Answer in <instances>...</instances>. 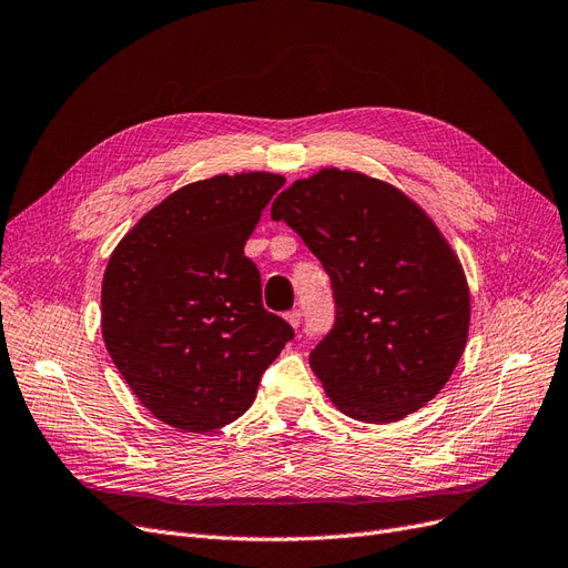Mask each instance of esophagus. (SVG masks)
Masks as SVG:
<instances>
[{"instance_id": "34e87169", "label": "esophagus", "mask_w": 568, "mask_h": 568, "mask_svg": "<svg viewBox=\"0 0 568 568\" xmlns=\"http://www.w3.org/2000/svg\"><path fill=\"white\" fill-rule=\"evenodd\" d=\"M285 321H287L292 327L297 329V327L302 325V311H300V308H292V311H287V313H285Z\"/></svg>"}]
</instances>
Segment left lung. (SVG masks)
Here are the masks:
<instances>
[{
  "instance_id": "1",
  "label": "left lung",
  "mask_w": 568,
  "mask_h": 568,
  "mask_svg": "<svg viewBox=\"0 0 568 568\" xmlns=\"http://www.w3.org/2000/svg\"><path fill=\"white\" fill-rule=\"evenodd\" d=\"M332 281L337 316L308 363L329 400L365 424H393L443 390L470 327L464 266L400 189L323 168L271 205Z\"/></svg>"
}]
</instances>
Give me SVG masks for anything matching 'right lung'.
<instances>
[{"mask_svg":"<svg viewBox=\"0 0 568 568\" xmlns=\"http://www.w3.org/2000/svg\"><path fill=\"white\" fill-rule=\"evenodd\" d=\"M283 184L273 173L192 182L114 247L102 278V339L159 422L186 433L236 422L295 337L262 306L260 271L243 252Z\"/></svg>","mask_w":568,"mask_h":568,"instance_id":"add662e5","label":"right lung"}]
</instances>
